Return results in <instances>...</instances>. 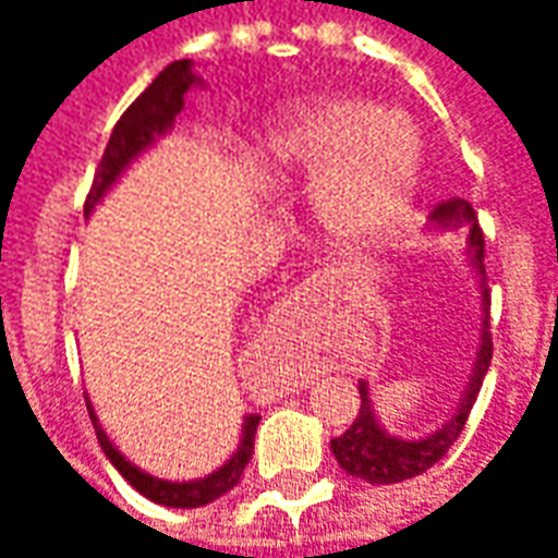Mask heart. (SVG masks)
<instances>
[{"instance_id":"heart-1","label":"heart","mask_w":558,"mask_h":558,"mask_svg":"<svg viewBox=\"0 0 558 558\" xmlns=\"http://www.w3.org/2000/svg\"><path fill=\"white\" fill-rule=\"evenodd\" d=\"M271 179H311L328 230L359 239L388 230L410 208L418 182V140L395 113L367 101H314L280 116L254 151Z\"/></svg>"}]
</instances>
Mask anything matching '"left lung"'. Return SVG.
<instances>
[{"label": "left lung", "mask_w": 558, "mask_h": 558, "mask_svg": "<svg viewBox=\"0 0 558 558\" xmlns=\"http://www.w3.org/2000/svg\"><path fill=\"white\" fill-rule=\"evenodd\" d=\"M433 223L439 227H466V254L469 263L478 271L481 283L487 280V271H484V232L478 227V218H475V208L469 206L466 199L460 196H451L439 206L433 208ZM484 311H487V319H490V292L484 290ZM481 350L478 362H475V374H472V383L466 388V398L460 403V410L451 415V421L445 424L442 430H436L427 439H415V442H407V439H395L388 436L379 424H376V415L371 410V398H367V386L359 383V395H362V410L355 415V421L350 424V430L331 439V451L338 457V463L343 472H350L355 478L367 481V484H398V481L415 478L421 472H427L430 466H436L448 448L457 442V436L463 433L469 421V412H472V403L478 398L481 383H484V374L490 367L493 359V338H490V323H484L481 328Z\"/></svg>", "instance_id": "obj_1"}]
</instances>
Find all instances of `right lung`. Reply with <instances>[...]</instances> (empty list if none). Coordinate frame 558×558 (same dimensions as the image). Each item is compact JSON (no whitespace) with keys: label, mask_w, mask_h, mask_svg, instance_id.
<instances>
[{"label":"right lung","mask_w":558,"mask_h":558,"mask_svg":"<svg viewBox=\"0 0 558 558\" xmlns=\"http://www.w3.org/2000/svg\"><path fill=\"white\" fill-rule=\"evenodd\" d=\"M196 83V74L191 71V62L187 59H179L160 71L158 77L151 80L143 95L137 101L128 107L122 119L116 122L113 134H110V143L104 148L101 163L95 170V179H92L89 196H86V215H89L95 203L107 194V187L119 179V172L125 170L131 160L137 158L140 151L146 146L155 143L158 134H163L167 128L175 122V116L184 107V95L191 92V86ZM89 407V418L95 424V433H98V442H101L104 454L110 457L113 463L131 487H137L146 499L158 505H170V508H199V505L215 502L218 496L230 493L239 481H242V472L247 466V460L254 454V433L256 424H259V415H247L244 421V433H242V445L239 451L232 454L230 463H223L218 472H211L208 478L199 481H187V484H172V481H160L151 478L146 472H140L137 466H131L125 457L119 454L113 448V442L107 439V433L101 430V424L95 418L92 412V403L86 400Z\"/></svg>","instance_id":"1"}]
</instances>
